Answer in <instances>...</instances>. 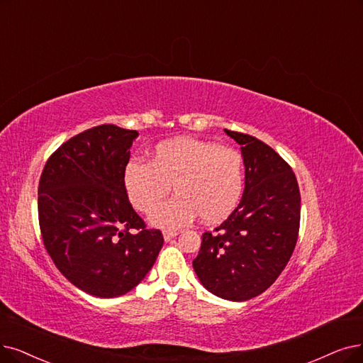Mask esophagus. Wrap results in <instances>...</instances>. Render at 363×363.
Here are the masks:
<instances>
[{"label":"esophagus","mask_w":363,"mask_h":363,"mask_svg":"<svg viewBox=\"0 0 363 363\" xmlns=\"http://www.w3.org/2000/svg\"><path fill=\"white\" fill-rule=\"evenodd\" d=\"M177 235H179L177 230H164V238H165V241H169L171 238L177 237Z\"/></svg>","instance_id":"obj_1"}]
</instances>
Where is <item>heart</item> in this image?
I'll use <instances>...</instances> for the list:
<instances>
[{
    "label": "heart",
    "mask_w": 363,
    "mask_h": 363,
    "mask_svg": "<svg viewBox=\"0 0 363 363\" xmlns=\"http://www.w3.org/2000/svg\"><path fill=\"white\" fill-rule=\"evenodd\" d=\"M122 184L133 207L150 213L173 187L177 196L153 211V225L177 229L198 216L217 223L235 210L244 191L242 155L228 146L192 137L157 143L149 162L131 159Z\"/></svg>",
    "instance_id": "heart-1"
}]
</instances>
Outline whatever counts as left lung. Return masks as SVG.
<instances>
[{
	"label": "left lung",
	"mask_w": 363,
	"mask_h": 363,
	"mask_svg": "<svg viewBox=\"0 0 363 363\" xmlns=\"http://www.w3.org/2000/svg\"><path fill=\"white\" fill-rule=\"evenodd\" d=\"M241 146L245 180L238 207L202 234L194 269L208 292L247 301L277 280L298 240L301 194L295 174L268 144L225 129Z\"/></svg>",
	"instance_id": "1"
}]
</instances>
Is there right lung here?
<instances>
[{
  "mask_svg": "<svg viewBox=\"0 0 363 363\" xmlns=\"http://www.w3.org/2000/svg\"><path fill=\"white\" fill-rule=\"evenodd\" d=\"M137 131L99 125L65 141L38 184V222L56 268L80 291L114 298L146 277L162 249L133 208L122 171Z\"/></svg>",
  "mask_w": 363,
  "mask_h": 363,
  "instance_id": "add662e5",
  "label": "right lung"
}]
</instances>
